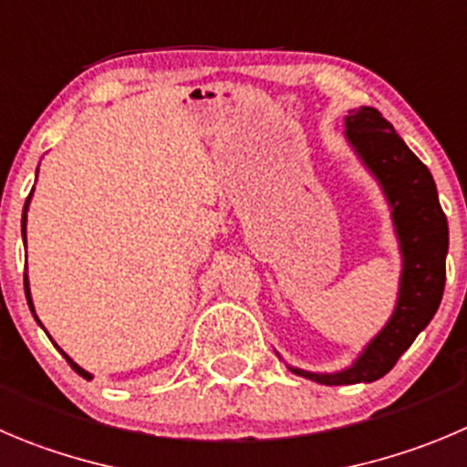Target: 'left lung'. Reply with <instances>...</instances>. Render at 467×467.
Listing matches in <instances>:
<instances>
[{
  "instance_id": "left-lung-1",
  "label": "left lung",
  "mask_w": 467,
  "mask_h": 467,
  "mask_svg": "<svg viewBox=\"0 0 467 467\" xmlns=\"http://www.w3.org/2000/svg\"><path fill=\"white\" fill-rule=\"evenodd\" d=\"M344 140L379 183L401 254L397 303L385 326L339 371H309L286 364L296 376L321 385L374 383L392 369L415 337L436 317L445 291V259L450 226L438 199L436 181L426 164L397 135L379 109H350ZM277 353V350H275ZM282 359V355L277 353Z\"/></svg>"
}]
</instances>
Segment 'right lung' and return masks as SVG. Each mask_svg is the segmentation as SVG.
<instances>
[{
	"instance_id": "obj_1",
	"label": "right lung",
	"mask_w": 467,
	"mask_h": 467,
	"mask_svg": "<svg viewBox=\"0 0 467 467\" xmlns=\"http://www.w3.org/2000/svg\"><path fill=\"white\" fill-rule=\"evenodd\" d=\"M36 176H38V171H36ZM31 194H34V190H31ZM31 194H29V197H26V203H25V211H22V241H25V245H26V211H29V202H31ZM25 296H26V303H29V309H31V314H34V318H36V323H38V326H41L43 327V323L41 321H38V317H36V309H34V300H31V288H29V277H26V275H25ZM43 330H46V327H43ZM46 335H47V330H46ZM47 337H50V335H47ZM50 341H52V337H50ZM52 344H55V341H52ZM57 346V344H55ZM57 350H59V353L61 355H64V358H66V362H68L70 364V367H73V369H75V374H79V376H82V379L84 380H91L93 379V376L91 374H88V371L87 369H82V367H79V364L78 362H75V359L73 358H70V355H66L64 353V350H61L59 348V346H57Z\"/></svg>"
}]
</instances>
